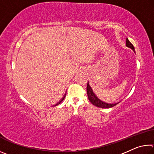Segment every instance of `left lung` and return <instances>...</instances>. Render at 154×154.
I'll use <instances>...</instances> for the list:
<instances>
[{
	"instance_id": "left-lung-1",
	"label": "left lung",
	"mask_w": 154,
	"mask_h": 154,
	"mask_svg": "<svg viewBox=\"0 0 154 154\" xmlns=\"http://www.w3.org/2000/svg\"><path fill=\"white\" fill-rule=\"evenodd\" d=\"M126 45L128 47H129L130 48H131L132 49L134 50L133 45L130 42L128 38H126ZM87 94H88V99H89V100L94 105H95L96 106H98V107L111 108V107H113L114 106H116L117 104L119 103H117L110 104V103H104L103 101H101L100 99H98L97 97H96V96L94 94L92 88H91L89 84H88V83L87 84Z\"/></svg>"
}]
</instances>
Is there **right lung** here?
<instances>
[{
    "mask_svg": "<svg viewBox=\"0 0 154 154\" xmlns=\"http://www.w3.org/2000/svg\"><path fill=\"white\" fill-rule=\"evenodd\" d=\"M65 95H66V94H65ZM65 95L64 96V97L62 98V100H61L60 101V102H59V103H57V104H56V105H54V106H56V105H59V104H60V103H61L62 102V100H64V98H65Z\"/></svg>",
    "mask_w": 154,
    "mask_h": 154,
    "instance_id": "right-lung-1",
    "label": "right lung"
}]
</instances>
